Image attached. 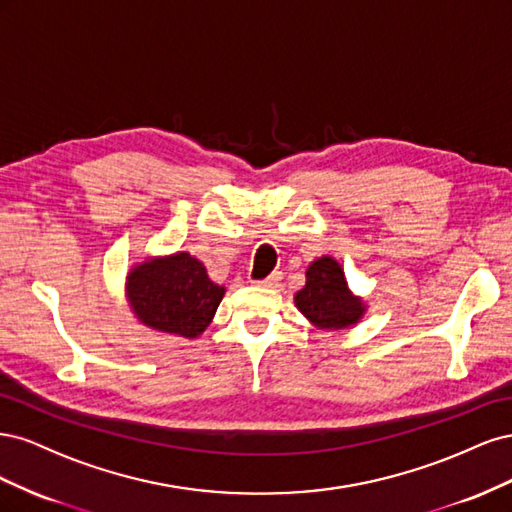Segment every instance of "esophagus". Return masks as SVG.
Returning <instances> with one entry per match:
<instances>
[{
    "mask_svg": "<svg viewBox=\"0 0 512 512\" xmlns=\"http://www.w3.org/2000/svg\"><path fill=\"white\" fill-rule=\"evenodd\" d=\"M280 282H282V271H273L271 275L265 277V280H258L256 284L262 288H275V286H280Z\"/></svg>",
    "mask_w": 512,
    "mask_h": 512,
    "instance_id": "1",
    "label": "esophagus"
}]
</instances>
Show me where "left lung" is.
I'll list each match as a JSON object with an SVG mask.
<instances>
[{
  "label": "left lung",
  "mask_w": 512,
  "mask_h": 512,
  "mask_svg": "<svg viewBox=\"0 0 512 512\" xmlns=\"http://www.w3.org/2000/svg\"><path fill=\"white\" fill-rule=\"evenodd\" d=\"M294 303L320 329H344L365 312L361 299L350 294L342 267L322 256L307 269V282L297 292Z\"/></svg>",
  "instance_id": "1"
}]
</instances>
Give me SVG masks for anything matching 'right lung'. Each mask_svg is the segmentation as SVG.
I'll return each mask as SVG.
<instances>
[{
  "mask_svg": "<svg viewBox=\"0 0 512 512\" xmlns=\"http://www.w3.org/2000/svg\"><path fill=\"white\" fill-rule=\"evenodd\" d=\"M224 297L203 262L190 254H175L143 262L128 275V299L147 327L181 337L203 333Z\"/></svg>",
  "mask_w": 512,
  "mask_h": 512,
  "instance_id": "add662e5",
  "label": "right lung"
}]
</instances>
